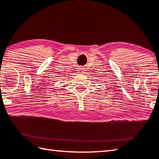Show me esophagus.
Instances as JSON below:
<instances>
[{
  "label": "esophagus",
  "instance_id": "34e87169",
  "mask_svg": "<svg viewBox=\"0 0 159 159\" xmlns=\"http://www.w3.org/2000/svg\"><path fill=\"white\" fill-rule=\"evenodd\" d=\"M79 71H81V72L85 71V68H83V67H79Z\"/></svg>",
  "mask_w": 159,
  "mask_h": 159
}]
</instances>
